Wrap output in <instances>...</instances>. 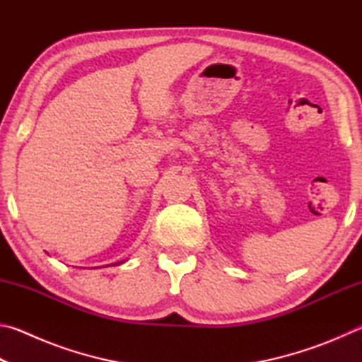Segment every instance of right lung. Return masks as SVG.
I'll return each instance as SVG.
<instances>
[{
	"label": "right lung",
	"mask_w": 362,
	"mask_h": 362,
	"mask_svg": "<svg viewBox=\"0 0 362 362\" xmlns=\"http://www.w3.org/2000/svg\"><path fill=\"white\" fill-rule=\"evenodd\" d=\"M121 263H124V262H122V260L121 262H116V263H113V265H121Z\"/></svg>",
	"instance_id": "1"
}]
</instances>
